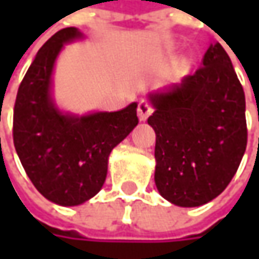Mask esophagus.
I'll return each mask as SVG.
<instances>
[{
  "label": "esophagus",
  "mask_w": 259,
  "mask_h": 259,
  "mask_svg": "<svg viewBox=\"0 0 259 259\" xmlns=\"http://www.w3.org/2000/svg\"><path fill=\"white\" fill-rule=\"evenodd\" d=\"M153 111H154V108L151 106L148 101L143 99L138 102V118H140V121H145L150 115L153 114Z\"/></svg>",
  "instance_id": "obj_1"
}]
</instances>
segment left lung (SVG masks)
Here are the masks:
<instances>
[{
	"mask_svg": "<svg viewBox=\"0 0 259 259\" xmlns=\"http://www.w3.org/2000/svg\"><path fill=\"white\" fill-rule=\"evenodd\" d=\"M150 101L158 192L183 207L210 202L231 183L248 141L244 88L228 53L210 45L193 75Z\"/></svg>",
	"mask_w": 259,
	"mask_h": 259,
	"instance_id": "obj_1",
	"label": "left lung"
}]
</instances>
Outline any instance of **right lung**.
<instances>
[{"mask_svg": "<svg viewBox=\"0 0 259 259\" xmlns=\"http://www.w3.org/2000/svg\"><path fill=\"white\" fill-rule=\"evenodd\" d=\"M80 37L75 27L52 35L28 67L14 105L13 140L34 187L50 202L76 206L105 183L108 157L138 124L137 104L118 112L70 116L50 98L55 60L66 41Z\"/></svg>", "mask_w": 259, "mask_h": 259, "instance_id": "1", "label": "right lung"}]
</instances>
